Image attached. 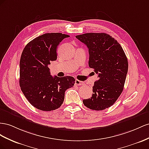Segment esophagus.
Returning <instances> with one entry per match:
<instances>
[{"label":"esophagus","instance_id":"esophagus-1","mask_svg":"<svg viewBox=\"0 0 149 149\" xmlns=\"http://www.w3.org/2000/svg\"><path fill=\"white\" fill-rule=\"evenodd\" d=\"M75 84L76 85V86H82V85L84 84V82L77 79V80H75Z\"/></svg>","mask_w":149,"mask_h":149}]
</instances>
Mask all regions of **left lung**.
<instances>
[{
	"mask_svg": "<svg viewBox=\"0 0 149 149\" xmlns=\"http://www.w3.org/2000/svg\"><path fill=\"white\" fill-rule=\"evenodd\" d=\"M75 37L88 49L89 67L98 74L92 97L84 99L87 108L102 110L120 95L128 71V61L120 44L105 33H87Z\"/></svg>",
	"mask_w": 149,
	"mask_h": 149,
	"instance_id": "left-lung-1",
	"label": "left lung"
}]
</instances>
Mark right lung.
Wrapping results in <instances>:
<instances>
[{"label":"right lung","mask_w":149,"mask_h":149,"mask_svg":"<svg viewBox=\"0 0 149 149\" xmlns=\"http://www.w3.org/2000/svg\"><path fill=\"white\" fill-rule=\"evenodd\" d=\"M68 37L62 33H45L29 42L21 55L20 88L31 105L43 111L60 107L65 91L74 86L73 77H52L48 67L57 59V46Z\"/></svg>","instance_id":"add662e5"}]
</instances>
